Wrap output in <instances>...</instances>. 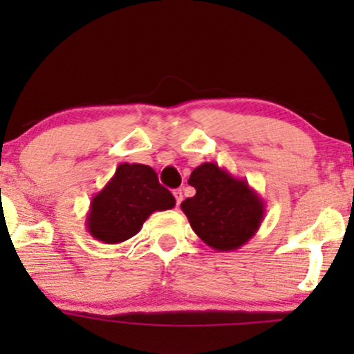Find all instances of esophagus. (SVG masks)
Wrapping results in <instances>:
<instances>
[{
    "instance_id": "1",
    "label": "esophagus",
    "mask_w": 354,
    "mask_h": 354,
    "mask_svg": "<svg viewBox=\"0 0 354 354\" xmlns=\"http://www.w3.org/2000/svg\"><path fill=\"white\" fill-rule=\"evenodd\" d=\"M173 194H174V198H176V205L180 206L181 201H183V191L181 189H174Z\"/></svg>"
}]
</instances>
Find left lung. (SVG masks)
I'll list each match as a JSON object with an SVG mask.
<instances>
[{"instance_id": "8db88e82", "label": "left lung", "mask_w": 354, "mask_h": 354, "mask_svg": "<svg viewBox=\"0 0 354 354\" xmlns=\"http://www.w3.org/2000/svg\"><path fill=\"white\" fill-rule=\"evenodd\" d=\"M193 198L181 203L191 228L209 248L234 251L254 236L265 218V201L248 185L216 163L193 169Z\"/></svg>"}]
</instances>
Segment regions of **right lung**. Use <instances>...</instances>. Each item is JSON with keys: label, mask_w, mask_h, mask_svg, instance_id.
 I'll return each mask as SVG.
<instances>
[{"label": "right lung", "mask_w": 354, "mask_h": 354, "mask_svg": "<svg viewBox=\"0 0 354 354\" xmlns=\"http://www.w3.org/2000/svg\"><path fill=\"white\" fill-rule=\"evenodd\" d=\"M176 200L158 181L151 166L121 163L104 188L93 196L86 230L106 245L133 238L154 211L171 209Z\"/></svg>", "instance_id": "1"}]
</instances>
